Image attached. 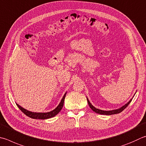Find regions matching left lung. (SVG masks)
<instances>
[{
    "label": "left lung",
    "mask_w": 146,
    "mask_h": 146,
    "mask_svg": "<svg viewBox=\"0 0 146 146\" xmlns=\"http://www.w3.org/2000/svg\"><path fill=\"white\" fill-rule=\"evenodd\" d=\"M135 94H134V96H135ZM133 98H132L129 100L128 103H126L125 105L122 106L121 107H120L119 108H117V109L111 110H103L98 109V108L94 107V106L91 104V102H89V100L88 98H87V102H88V104H89V106L90 107V108H91V109L94 111V112H95L97 113H99V114H102V115H113V114H115V113H120L122 112V111L125 109V108L128 107V105L129 104V103L131 102Z\"/></svg>",
    "instance_id": "left-lung-1"
}]
</instances>
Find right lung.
<instances>
[{"label":"right lung","instance_id":"add662e5","mask_svg":"<svg viewBox=\"0 0 146 146\" xmlns=\"http://www.w3.org/2000/svg\"><path fill=\"white\" fill-rule=\"evenodd\" d=\"M66 92L64 94L63 96L62 100H60V102L59 103V104L58 105L57 107L50 112H31L25 108H23L20 106L17 103V105L18 106V107L20 108V109L22 110V112L25 113L26 115H27L28 117L33 118V119H49L54 117V116L56 115L58 113H59L60 110H61L62 108L63 107V105H64V99H65V96H66Z\"/></svg>","mask_w":146,"mask_h":146}]
</instances>
